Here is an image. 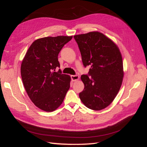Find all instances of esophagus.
Wrapping results in <instances>:
<instances>
[{
    "mask_svg": "<svg viewBox=\"0 0 147 147\" xmlns=\"http://www.w3.org/2000/svg\"><path fill=\"white\" fill-rule=\"evenodd\" d=\"M80 78V77L78 76V75H71V79H72V80L73 82H75V81H77L78 80H79Z\"/></svg>",
    "mask_w": 147,
    "mask_h": 147,
    "instance_id": "obj_1",
    "label": "esophagus"
}]
</instances>
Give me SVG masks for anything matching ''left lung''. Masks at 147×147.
Here are the masks:
<instances>
[{
  "label": "left lung",
  "mask_w": 147,
  "mask_h": 147,
  "mask_svg": "<svg viewBox=\"0 0 147 147\" xmlns=\"http://www.w3.org/2000/svg\"><path fill=\"white\" fill-rule=\"evenodd\" d=\"M84 67L91 66L81 79L84 88L80 99L88 109L100 110L117 96L124 77L121 52L112 40L97 31L75 35Z\"/></svg>",
  "instance_id": "left-lung-1"
}]
</instances>
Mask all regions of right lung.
Returning <instances> with one entry per match:
<instances>
[{
	"label": "right lung",
	"instance_id": "right-lung-1",
	"mask_svg": "<svg viewBox=\"0 0 147 147\" xmlns=\"http://www.w3.org/2000/svg\"><path fill=\"white\" fill-rule=\"evenodd\" d=\"M72 38L60 35L37 39L22 61L21 74L26 92L34 105L45 112L58 108L70 88V77L55 69L60 67L59 53Z\"/></svg>",
	"mask_w": 147,
	"mask_h": 147
}]
</instances>
